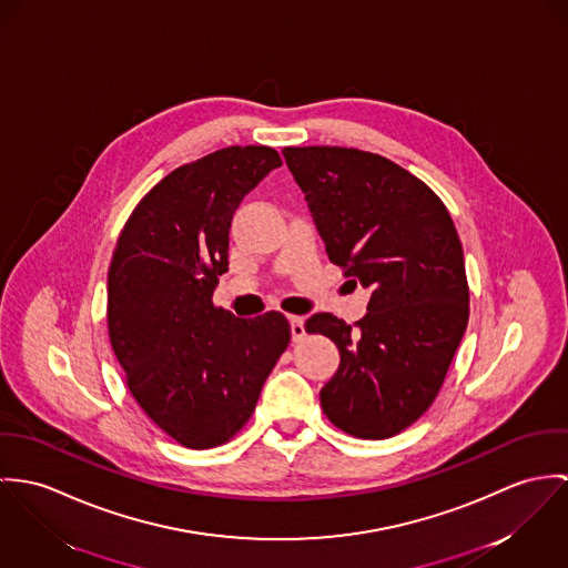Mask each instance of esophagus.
Instances as JSON below:
<instances>
[{
	"instance_id": "obj_1",
	"label": "esophagus",
	"mask_w": 568,
	"mask_h": 568,
	"mask_svg": "<svg viewBox=\"0 0 568 568\" xmlns=\"http://www.w3.org/2000/svg\"><path fill=\"white\" fill-rule=\"evenodd\" d=\"M290 324H292V339L301 342L307 333H305V317L301 315H290Z\"/></svg>"
}]
</instances>
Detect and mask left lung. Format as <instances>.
<instances>
[{
  "instance_id": "1",
  "label": "left lung",
  "mask_w": 568,
  "mask_h": 568,
  "mask_svg": "<svg viewBox=\"0 0 568 568\" xmlns=\"http://www.w3.org/2000/svg\"><path fill=\"white\" fill-rule=\"evenodd\" d=\"M283 156L328 258L373 292L355 326L333 314L305 324L339 351L320 405L355 438H392L429 409L468 324L455 224L434 191L385 156L337 145Z\"/></svg>"
}]
</instances>
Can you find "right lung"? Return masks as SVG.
<instances>
[{
    "label": "right lung",
    "mask_w": 568,
    "mask_h": 568,
    "mask_svg": "<svg viewBox=\"0 0 568 568\" xmlns=\"http://www.w3.org/2000/svg\"><path fill=\"white\" fill-rule=\"evenodd\" d=\"M281 156L231 145L168 174L134 206L109 267V337L141 409L187 448L231 440L290 344L278 312L213 305L240 202Z\"/></svg>",
    "instance_id": "right-lung-1"
}]
</instances>
